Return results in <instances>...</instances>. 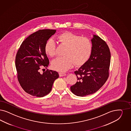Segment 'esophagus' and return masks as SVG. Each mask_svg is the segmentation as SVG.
<instances>
[{"mask_svg": "<svg viewBox=\"0 0 131 131\" xmlns=\"http://www.w3.org/2000/svg\"><path fill=\"white\" fill-rule=\"evenodd\" d=\"M59 76L60 77H63V76H65L66 75V74L64 72H60L59 73Z\"/></svg>", "mask_w": 131, "mask_h": 131, "instance_id": "esophagus-1", "label": "esophagus"}]
</instances>
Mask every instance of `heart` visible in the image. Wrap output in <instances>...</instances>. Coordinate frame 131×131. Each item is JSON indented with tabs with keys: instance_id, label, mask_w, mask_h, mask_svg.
Returning a JSON list of instances; mask_svg holds the SVG:
<instances>
[{
	"instance_id": "1",
	"label": "heart",
	"mask_w": 131,
	"mask_h": 131,
	"mask_svg": "<svg viewBox=\"0 0 131 131\" xmlns=\"http://www.w3.org/2000/svg\"><path fill=\"white\" fill-rule=\"evenodd\" d=\"M57 39L60 45L66 46L64 56L59 57L52 62L53 69L60 72L67 71L73 64L75 66H81L88 60L91 54L92 44L87 37L71 32H64L60 34ZM46 54L50 57L56 54V45L54 40L49 39L45 46Z\"/></svg>"
}]
</instances>
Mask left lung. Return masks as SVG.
Returning a JSON list of instances; mask_svg holds the SVG:
<instances>
[{"instance_id": "left-lung-1", "label": "left lung", "mask_w": 131, "mask_h": 131, "mask_svg": "<svg viewBox=\"0 0 131 131\" xmlns=\"http://www.w3.org/2000/svg\"><path fill=\"white\" fill-rule=\"evenodd\" d=\"M90 58L74 72L77 83L71 86L72 93L78 96L92 94L103 86L109 77L111 60L110 49L106 42L99 36L93 35Z\"/></svg>"}]
</instances>
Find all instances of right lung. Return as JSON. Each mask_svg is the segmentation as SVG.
<instances>
[{
    "mask_svg": "<svg viewBox=\"0 0 131 131\" xmlns=\"http://www.w3.org/2000/svg\"><path fill=\"white\" fill-rule=\"evenodd\" d=\"M56 30L42 29L32 33L23 41L15 57V67L19 84L30 95L42 97L47 95L58 72L46 70L41 74V67L46 68L49 61L45 51V43Z\"/></svg>",
    "mask_w": 131,
    "mask_h": 131,
    "instance_id": "1",
    "label": "right lung"
}]
</instances>
